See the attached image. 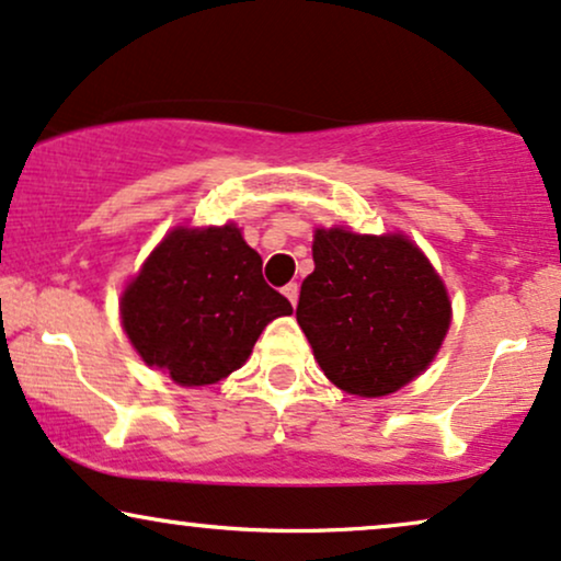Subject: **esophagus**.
<instances>
[{
  "mask_svg": "<svg viewBox=\"0 0 561 561\" xmlns=\"http://www.w3.org/2000/svg\"><path fill=\"white\" fill-rule=\"evenodd\" d=\"M283 294H286V299L291 301V307H296V301H299V283H288V286L283 288Z\"/></svg>",
  "mask_w": 561,
  "mask_h": 561,
  "instance_id": "obj_1",
  "label": "esophagus"
}]
</instances>
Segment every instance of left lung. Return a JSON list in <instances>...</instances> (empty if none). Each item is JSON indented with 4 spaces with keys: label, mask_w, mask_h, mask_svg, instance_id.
I'll return each mask as SVG.
<instances>
[{
    "label": "left lung",
    "mask_w": 561,
    "mask_h": 561,
    "mask_svg": "<svg viewBox=\"0 0 561 561\" xmlns=\"http://www.w3.org/2000/svg\"><path fill=\"white\" fill-rule=\"evenodd\" d=\"M296 320L333 385L390 396L424 371L449 328L439 275L403 237L317 228Z\"/></svg>",
    "instance_id": "obj_1"
}]
</instances>
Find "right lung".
Masks as SVG:
<instances>
[{"mask_svg": "<svg viewBox=\"0 0 561 561\" xmlns=\"http://www.w3.org/2000/svg\"><path fill=\"white\" fill-rule=\"evenodd\" d=\"M291 312V301L262 278V257L237 226L171 231L122 299L137 354L190 387L239 369L262 330Z\"/></svg>", "mask_w": 561, "mask_h": 561, "instance_id": "add662e5", "label": "right lung"}]
</instances>
